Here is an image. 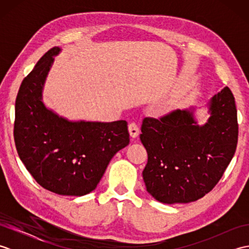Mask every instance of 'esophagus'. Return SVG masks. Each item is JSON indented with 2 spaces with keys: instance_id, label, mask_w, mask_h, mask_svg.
<instances>
[{
  "instance_id": "obj_1",
  "label": "esophagus",
  "mask_w": 249,
  "mask_h": 249,
  "mask_svg": "<svg viewBox=\"0 0 249 249\" xmlns=\"http://www.w3.org/2000/svg\"><path fill=\"white\" fill-rule=\"evenodd\" d=\"M128 130H129V135L131 138H136V137H138L140 134L139 126L136 123H134V122L128 125Z\"/></svg>"
}]
</instances>
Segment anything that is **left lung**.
<instances>
[{"label": "left lung", "instance_id": "obj_1", "mask_svg": "<svg viewBox=\"0 0 249 249\" xmlns=\"http://www.w3.org/2000/svg\"><path fill=\"white\" fill-rule=\"evenodd\" d=\"M210 118L198 125L194 109L142 121L147 152L142 172L147 193L161 203H188L219 182L233 157L239 135L234 96L228 87L211 98Z\"/></svg>", "mask_w": 249, "mask_h": 249}]
</instances>
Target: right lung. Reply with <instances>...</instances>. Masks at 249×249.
<instances>
[{"label":"right lung","instance_id":"add662e5","mask_svg":"<svg viewBox=\"0 0 249 249\" xmlns=\"http://www.w3.org/2000/svg\"><path fill=\"white\" fill-rule=\"evenodd\" d=\"M59 47L50 49L21 83L14 138L18 155L41 187L63 196L96 188L109 162L129 143L127 122H71L43 103V89Z\"/></svg>","mask_w":249,"mask_h":249}]
</instances>
